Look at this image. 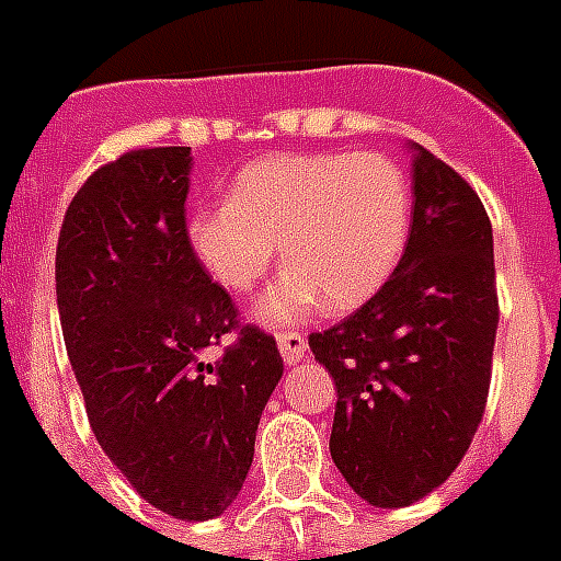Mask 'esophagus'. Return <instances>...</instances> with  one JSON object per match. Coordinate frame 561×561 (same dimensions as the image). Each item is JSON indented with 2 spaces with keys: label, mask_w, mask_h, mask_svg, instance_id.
<instances>
[{
  "label": "esophagus",
  "mask_w": 561,
  "mask_h": 561,
  "mask_svg": "<svg viewBox=\"0 0 561 561\" xmlns=\"http://www.w3.org/2000/svg\"><path fill=\"white\" fill-rule=\"evenodd\" d=\"M276 341H279V353L282 358L288 362V365H297V362H302L306 358V337H302V332H290V329H282V332H276Z\"/></svg>",
  "instance_id": "obj_1"
}]
</instances>
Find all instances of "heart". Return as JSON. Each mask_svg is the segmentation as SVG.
<instances>
[{"instance_id":"obj_1","label":"heart","mask_w":561,"mask_h":561,"mask_svg":"<svg viewBox=\"0 0 561 561\" xmlns=\"http://www.w3.org/2000/svg\"><path fill=\"white\" fill-rule=\"evenodd\" d=\"M412 226V185L382 152L276 156L243 167L229 203L191 217L196 259L243 294L290 264L264 294V320H302L323 306H362L394 273Z\"/></svg>"}]
</instances>
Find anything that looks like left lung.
Segmentation results:
<instances>
[{
    "label": "left lung",
    "instance_id": "8db88e82",
    "mask_svg": "<svg viewBox=\"0 0 561 561\" xmlns=\"http://www.w3.org/2000/svg\"><path fill=\"white\" fill-rule=\"evenodd\" d=\"M412 232L391 279L309 347L335 379L329 453L370 506L438 489L489 403L497 335L491 220L477 191L414 147Z\"/></svg>",
    "mask_w": 561,
    "mask_h": 561
}]
</instances>
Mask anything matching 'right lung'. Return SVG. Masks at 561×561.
<instances>
[{"mask_svg":"<svg viewBox=\"0 0 561 561\" xmlns=\"http://www.w3.org/2000/svg\"><path fill=\"white\" fill-rule=\"evenodd\" d=\"M187 173L191 147L128 149L93 170L64 214L55 294L105 456L147 503L208 520L247 480L282 356L196 259Z\"/></svg>","mask_w":561,"mask_h":561,"instance_id":"obj_1","label":"right lung"}]
</instances>
